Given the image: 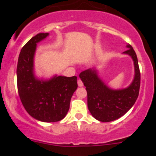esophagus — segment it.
Returning <instances> with one entry per match:
<instances>
[{
  "label": "esophagus",
  "instance_id": "1",
  "mask_svg": "<svg viewBox=\"0 0 156 156\" xmlns=\"http://www.w3.org/2000/svg\"><path fill=\"white\" fill-rule=\"evenodd\" d=\"M77 83H78V86H79V87L83 86V83L82 82V80H81L80 79L78 80V81H77Z\"/></svg>",
  "mask_w": 156,
  "mask_h": 156
}]
</instances>
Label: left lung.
I'll return each instance as SVG.
<instances>
[{
	"label": "left lung",
	"mask_w": 156,
	"mask_h": 156,
	"mask_svg": "<svg viewBox=\"0 0 156 156\" xmlns=\"http://www.w3.org/2000/svg\"><path fill=\"white\" fill-rule=\"evenodd\" d=\"M123 53L132 58L134 65V78L128 87L113 90L99 78L96 69H88L80 74L87 92L88 109L98 120L111 122L126 114L134 105L139 94L140 73L137 55L130 44Z\"/></svg>",
	"instance_id": "obj_1"
}]
</instances>
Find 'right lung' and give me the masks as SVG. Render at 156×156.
Listing matches in <instances>:
<instances>
[{
	"instance_id": "obj_1",
	"label": "right lung",
	"mask_w": 156,
	"mask_h": 156,
	"mask_svg": "<svg viewBox=\"0 0 156 156\" xmlns=\"http://www.w3.org/2000/svg\"><path fill=\"white\" fill-rule=\"evenodd\" d=\"M48 35V33L37 34L22 48L17 65V86L20 100L27 112L37 120L51 122L66 116L78 85L76 76H55L44 80L34 75L37 44Z\"/></svg>"
}]
</instances>
